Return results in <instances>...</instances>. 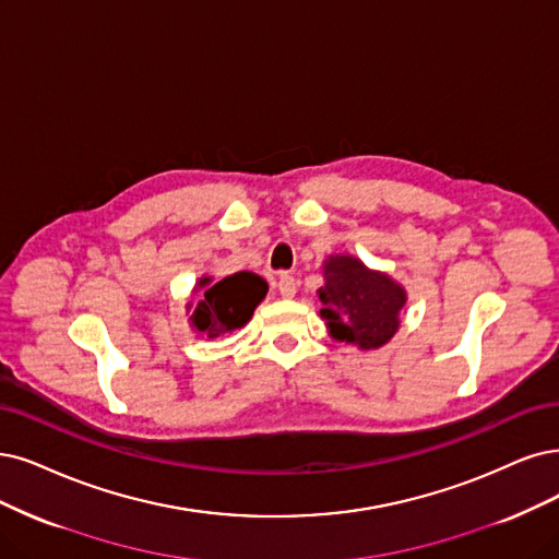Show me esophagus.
Segmentation results:
<instances>
[{"instance_id": "1", "label": "esophagus", "mask_w": 559, "mask_h": 559, "mask_svg": "<svg viewBox=\"0 0 559 559\" xmlns=\"http://www.w3.org/2000/svg\"><path fill=\"white\" fill-rule=\"evenodd\" d=\"M276 287H278L281 297H285V299H293L297 295V281L293 274H281Z\"/></svg>"}]
</instances>
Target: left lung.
I'll return each instance as SVG.
<instances>
[{
  "label": "left lung",
  "instance_id": "1",
  "mask_svg": "<svg viewBox=\"0 0 559 559\" xmlns=\"http://www.w3.org/2000/svg\"><path fill=\"white\" fill-rule=\"evenodd\" d=\"M322 311L336 341L357 343L364 349L380 347L399 329L405 290L389 276L370 272L353 255H336L324 262Z\"/></svg>",
  "mask_w": 559,
  "mask_h": 559
}]
</instances>
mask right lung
<instances>
[{
	"label": "right lung",
	"instance_id": "obj_1",
	"mask_svg": "<svg viewBox=\"0 0 559 559\" xmlns=\"http://www.w3.org/2000/svg\"><path fill=\"white\" fill-rule=\"evenodd\" d=\"M200 285H204V295L195 306L191 322L200 334L210 338L246 324L266 295V283L251 272L225 276L218 283L202 278Z\"/></svg>",
	"mask_w": 559,
	"mask_h": 559
}]
</instances>
